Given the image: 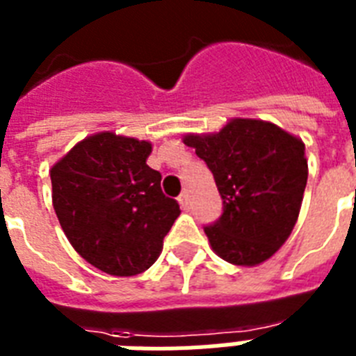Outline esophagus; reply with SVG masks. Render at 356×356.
<instances>
[{
    "label": "esophagus",
    "instance_id": "1",
    "mask_svg": "<svg viewBox=\"0 0 356 356\" xmlns=\"http://www.w3.org/2000/svg\"><path fill=\"white\" fill-rule=\"evenodd\" d=\"M179 203H181V207H183V209H188V205H190L188 192H183V194L179 195Z\"/></svg>",
    "mask_w": 356,
    "mask_h": 356
}]
</instances>
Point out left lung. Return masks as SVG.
<instances>
[{"label":"left lung","mask_w":356,"mask_h":356,"mask_svg":"<svg viewBox=\"0 0 356 356\" xmlns=\"http://www.w3.org/2000/svg\"><path fill=\"white\" fill-rule=\"evenodd\" d=\"M214 175L223 212L207 225L218 257L236 266L264 262L298 222L309 177L305 144L275 123L236 118L214 134H186Z\"/></svg>","instance_id":"left-lung-1"}]
</instances>
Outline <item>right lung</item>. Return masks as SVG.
Wrapping results in <instances>:
<instances>
[{"label": "right lung", "mask_w": 356, "mask_h": 356, "mask_svg": "<svg viewBox=\"0 0 356 356\" xmlns=\"http://www.w3.org/2000/svg\"><path fill=\"white\" fill-rule=\"evenodd\" d=\"M151 144L92 134L51 168L53 209L77 253L108 275L149 268L181 214L162 194V175L145 164Z\"/></svg>", "instance_id": "add662e5"}]
</instances>
